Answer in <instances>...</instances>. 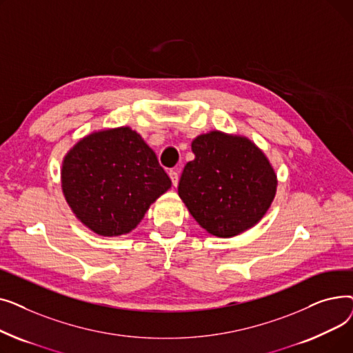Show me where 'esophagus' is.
I'll list each match as a JSON object with an SVG mask.
<instances>
[{"mask_svg": "<svg viewBox=\"0 0 353 353\" xmlns=\"http://www.w3.org/2000/svg\"><path fill=\"white\" fill-rule=\"evenodd\" d=\"M169 176H170V179H172L173 186H177V183H179V173H177V170H170V172H169Z\"/></svg>", "mask_w": 353, "mask_h": 353, "instance_id": "obj_1", "label": "esophagus"}]
</instances>
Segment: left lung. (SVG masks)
<instances>
[{"instance_id": "1", "label": "left lung", "mask_w": 353, "mask_h": 353, "mask_svg": "<svg viewBox=\"0 0 353 353\" xmlns=\"http://www.w3.org/2000/svg\"><path fill=\"white\" fill-rule=\"evenodd\" d=\"M179 196L197 223L217 237H233L259 223L276 194L277 179L265 153L243 136L214 132L192 143Z\"/></svg>"}]
</instances>
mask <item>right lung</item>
Listing matches in <instances>:
<instances>
[{
	"mask_svg": "<svg viewBox=\"0 0 353 353\" xmlns=\"http://www.w3.org/2000/svg\"><path fill=\"white\" fill-rule=\"evenodd\" d=\"M61 188L81 223L111 237L136 229L172 180L137 132L117 127L74 144L63 160Z\"/></svg>",
	"mask_w": 353,
	"mask_h": 353,
	"instance_id": "add662e5",
	"label": "right lung"
}]
</instances>
